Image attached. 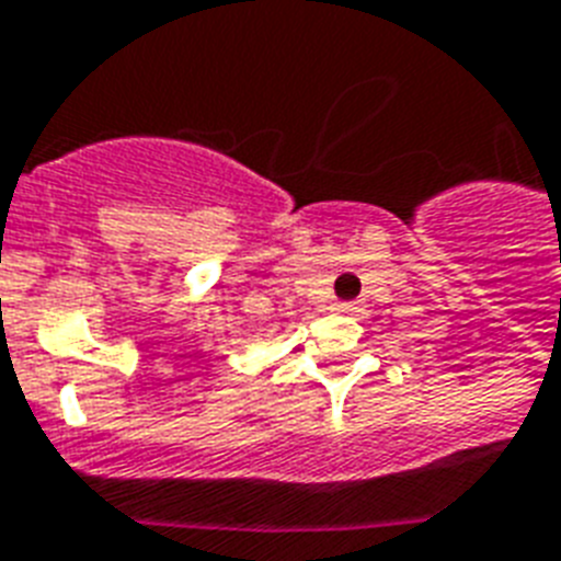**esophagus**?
<instances>
[{"label": "esophagus", "instance_id": "obj_1", "mask_svg": "<svg viewBox=\"0 0 561 561\" xmlns=\"http://www.w3.org/2000/svg\"><path fill=\"white\" fill-rule=\"evenodd\" d=\"M334 311H341V314H358L360 308L358 302H334Z\"/></svg>", "mask_w": 561, "mask_h": 561}]
</instances>
